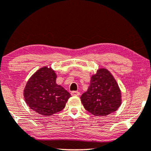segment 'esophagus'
I'll return each instance as SVG.
<instances>
[{
  "label": "esophagus",
  "instance_id": "1",
  "mask_svg": "<svg viewBox=\"0 0 151 151\" xmlns=\"http://www.w3.org/2000/svg\"><path fill=\"white\" fill-rule=\"evenodd\" d=\"M71 95H72V96H79V95H80V93L79 92V91H72L71 92Z\"/></svg>",
  "mask_w": 151,
  "mask_h": 151
}]
</instances>
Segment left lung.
Instances as JSON below:
<instances>
[{"instance_id":"8db88e82","label":"left lung","mask_w":151,"mask_h":151,"mask_svg":"<svg viewBox=\"0 0 151 151\" xmlns=\"http://www.w3.org/2000/svg\"><path fill=\"white\" fill-rule=\"evenodd\" d=\"M83 106L95 116H104L113 113L121 104V93L111 72L100 68L91 77L86 92L81 96Z\"/></svg>"}]
</instances>
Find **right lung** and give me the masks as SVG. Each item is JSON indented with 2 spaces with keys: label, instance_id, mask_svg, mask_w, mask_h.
<instances>
[{
  "label": "right lung",
  "instance_id": "obj_1",
  "mask_svg": "<svg viewBox=\"0 0 151 151\" xmlns=\"http://www.w3.org/2000/svg\"><path fill=\"white\" fill-rule=\"evenodd\" d=\"M54 70L43 67L35 72L26 83L24 97L26 104L36 113L51 116L64 109L70 93L56 83Z\"/></svg>",
  "mask_w": 151,
  "mask_h": 151
}]
</instances>
